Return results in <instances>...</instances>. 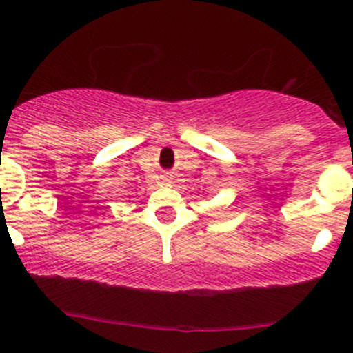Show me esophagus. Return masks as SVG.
Returning <instances> with one entry per match:
<instances>
[{
	"mask_svg": "<svg viewBox=\"0 0 353 353\" xmlns=\"http://www.w3.org/2000/svg\"><path fill=\"white\" fill-rule=\"evenodd\" d=\"M162 184H165V186H170V184H172V177H170V174L162 176Z\"/></svg>",
	"mask_w": 353,
	"mask_h": 353,
	"instance_id": "esophagus-1",
	"label": "esophagus"
}]
</instances>
